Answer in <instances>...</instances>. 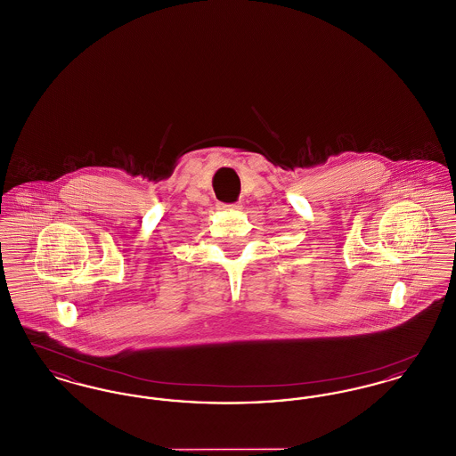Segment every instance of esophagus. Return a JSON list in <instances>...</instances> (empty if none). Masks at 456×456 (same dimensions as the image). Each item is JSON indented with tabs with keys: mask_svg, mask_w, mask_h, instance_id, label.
<instances>
[{
	"mask_svg": "<svg viewBox=\"0 0 456 456\" xmlns=\"http://www.w3.org/2000/svg\"><path fill=\"white\" fill-rule=\"evenodd\" d=\"M240 203H229V205H220V208H224V210H240Z\"/></svg>",
	"mask_w": 456,
	"mask_h": 456,
	"instance_id": "obj_1",
	"label": "esophagus"
}]
</instances>
